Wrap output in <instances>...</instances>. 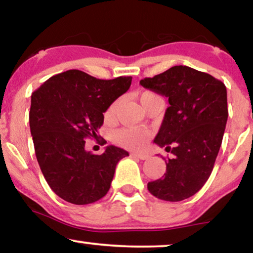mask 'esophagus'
<instances>
[{
  "label": "esophagus",
  "instance_id": "obj_1",
  "mask_svg": "<svg viewBox=\"0 0 253 253\" xmlns=\"http://www.w3.org/2000/svg\"><path fill=\"white\" fill-rule=\"evenodd\" d=\"M133 157H135V158H139L141 159V161H146V159H149V155H145V153H132Z\"/></svg>",
  "mask_w": 253,
  "mask_h": 253
}]
</instances>
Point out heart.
Here are the masks:
<instances>
[{
	"mask_svg": "<svg viewBox=\"0 0 253 253\" xmlns=\"http://www.w3.org/2000/svg\"><path fill=\"white\" fill-rule=\"evenodd\" d=\"M146 94H150V92H145L143 95ZM118 104L119 101H115V102L110 104L106 113L107 117L110 118L115 114ZM147 138H149L147 130L141 128H132V127H125V128L117 129L112 134V139L115 144L129 150H139L144 147V145L147 141Z\"/></svg>",
	"mask_w": 253,
	"mask_h": 253,
	"instance_id": "1",
	"label": "heart"
}]
</instances>
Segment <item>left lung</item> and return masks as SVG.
Masks as SVG:
<instances>
[{"label": "left lung", "instance_id": "8db88e82", "mask_svg": "<svg viewBox=\"0 0 253 253\" xmlns=\"http://www.w3.org/2000/svg\"><path fill=\"white\" fill-rule=\"evenodd\" d=\"M169 98L155 143L173 155L163 178L147 183L157 199L178 202L193 196L213 171L227 123V91L221 81L185 65H176L140 81Z\"/></svg>", "mask_w": 253, "mask_h": 253}]
</instances>
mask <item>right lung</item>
<instances>
[{
    "label": "right lung",
    "instance_id": "obj_1",
    "mask_svg": "<svg viewBox=\"0 0 253 253\" xmlns=\"http://www.w3.org/2000/svg\"><path fill=\"white\" fill-rule=\"evenodd\" d=\"M130 83V76L98 80L68 70L32 94L30 127L37 161L51 189L65 201L89 205L108 193L118 162L128 152L109 145L102 155H94L84 149L85 139L96 138L103 113Z\"/></svg>",
    "mask_w": 253,
    "mask_h": 253
}]
</instances>
